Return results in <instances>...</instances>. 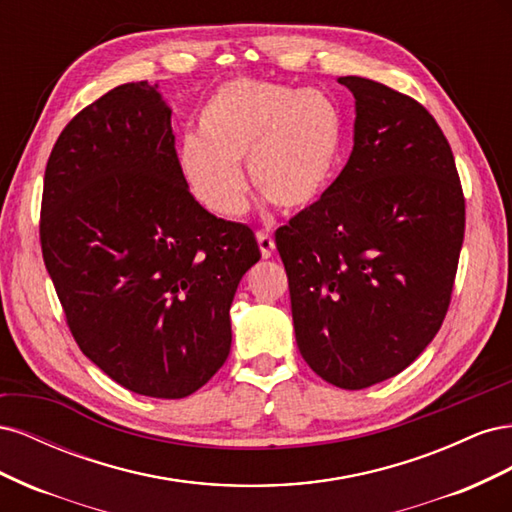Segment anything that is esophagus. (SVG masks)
I'll return each mask as SVG.
<instances>
[{
  "label": "esophagus",
  "instance_id": "obj_1",
  "mask_svg": "<svg viewBox=\"0 0 512 512\" xmlns=\"http://www.w3.org/2000/svg\"><path fill=\"white\" fill-rule=\"evenodd\" d=\"M256 239H258V247H260L262 258H271V256H273V250H275L273 237L269 235V232H265V230H258V232H256Z\"/></svg>",
  "mask_w": 512,
  "mask_h": 512
}]
</instances>
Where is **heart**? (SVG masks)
Masks as SVG:
<instances>
[{"label": "heart", "mask_w": 512, "mask_h": 512, "mask_svg": "<svg viewBox=\"0 0 512 512\" xmlns=\"http://www.w3.org/2000/svg\"><path fill=\"white\" fill-rule=\"evenodd\" d=\"M198 133L179 147V173L200 205L241 218L252 188L286 213L312 209L329 192L344 147V121L318 89L294 91L260 79H232L203 104Z\"/></svg>", "instance_id": "heart-1"}]
</instances>
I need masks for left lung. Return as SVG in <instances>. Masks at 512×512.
I'll return each mask as SVG.
<instances>
[{"mask_svg":"<svg viewBox=\"0 0 512 512\" xmlns=\"http://www.w3.org/2000/svg\"><path fill=\"white\" fill-rule=\"evenodd\" d=\"M354 147L318 203L275 230L299 352L333 386L397 376L451 305L466 198L451 145L414 98L342 76Z\"/></svg>","mask_w":512,"mask_h":512,"instance_id":"1","label":"left lung"}]
</instances>
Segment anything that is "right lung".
Returning <instances> with one entry per match:
<instances>
[{
    "label": "right lung",
    "mask_w": 512,
    "mask_h": 512,
    "mask_svg": "<svg viewBox=\"0 0 512 512\" xmlns=\"http://www.w3.org/2000/svg\"><path fill=\"white\" fill-rule=\"evenodd\" d=\"M40 245L83 354L158 399L218 374L232 299L260 260L252 228L215 218L183 183L170 108L147 81L111 89L59 134Z\"/></svg>",
    "instance_id": "right-lung-1"
}]
</instances>
